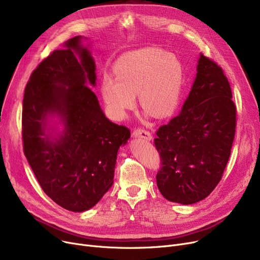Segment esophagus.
Wrapping results in <instances>:
<instances>
[{
    "label": "esophagus",
    "mask_w": 260,
    "mask_h": 260,
    "mask_svg": "<svg viewBox=\"0 0 260 260\" xmlns=\"http://www.w3.org/2000/svg\"><path fill=\"white\" fill-rule=\"evenodd\" d=\"M133 136L135 138H143L145 140H152L153 139V136L151 135L148 131L143 129V128H137L135 129L133 133Z\"/></svg>",
    "instance_id": "obj_1"
}]
</instances>
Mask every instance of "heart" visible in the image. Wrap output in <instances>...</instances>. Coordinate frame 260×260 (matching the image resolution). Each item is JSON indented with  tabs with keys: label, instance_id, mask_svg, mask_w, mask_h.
Returning <instances> with one entry per match:
<instances>
[{
	"label": "heart",
	"instance_id": "heart-1",
	"mask_svg": "<svg viewBox=\"0 0 260 260\" xmlns=\"http://www.w3.org/2000/svg\"><path fill=\"white\" fill-rule=\"evenodd\" d=\"M115 77L104 75L102 97L108 112L123 119L139 94L141 106L156 118L171 114L178 104L183 84V65L178 57L161 48L146 47L121 56Z\"/></svg>",
	"mask_w": 260,
	"mask_h": 260
}]
</instances>
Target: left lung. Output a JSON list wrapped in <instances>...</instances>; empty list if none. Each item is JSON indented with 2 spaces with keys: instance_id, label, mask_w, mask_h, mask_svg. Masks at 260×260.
<instances>
[{
  "instance_id": "left-lung-1",
  "label": "left lung",
  "mask_w": 260,
  "mask_h": 260,
  "mask_svg": "<svg viewBox=\"0 0 260 260\" xmlns=\"http://www.w3.org/2000/svg\"><path fill=\"white\" fill-rule=\"evenodd\" d=\"M236 128V106L222 68L200 53L197 75L181 112L156 132L161 169L156 179L166 199L193 204L221 180Z\"/></svg>"
}]
</instances>
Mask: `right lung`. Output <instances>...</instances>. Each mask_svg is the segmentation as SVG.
Instances as JSON below:
<instances>
[{
	"mask_svg": "<svg viewBox=\"0 0 260 260\" xmlns=\"http://www.w3.org/2000/svg\"><path fill=\"white\" fill-rule=\"evenodd\" d=\"M81 36L52 51L32 72L22 112L24 154L45 192L60 207L84 212L114 183L117 153L131 137L109 121L97 95L95 64ZM53 116L64 128L54 133Z\"/></svg>",
	"mask_w": 260,
	"mask_h": 260,
	"instance_id": "right-lung-1",
	"label": "right lung"
}]
</instances>
